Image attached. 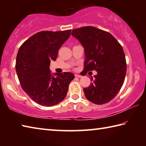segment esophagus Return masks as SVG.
<instances>
[{"label": "esophagus", "instance_id": "obj_1", "mask_svg": "<svg viewBox=\"0 0 146 146\" xmlns=\"http://www.w3.org/2000/svg\"><path fill=\"white\" fill-rule=\"evenodd\" d=\"M75 77H78V78H81V77H82V76H81V75H76V74H75Z\"/></svg>", "mask_w": 146, "mask_h": 146}]
</instances>
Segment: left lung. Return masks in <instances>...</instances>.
I'll use <instances>...</instances> for the list:
<instances>
[{
    "label": "left lung",
    "instance_id": "left-lung-1",
    "mask_svg": "<svg viewBox=\"0 0 146 146\" xmlns=\"http://www.w3.org/2000/svg\"><path fill=\"white\" fill-rule=\"evenodd\" d=\"M71 35L84 48V75L95 70L88 88H84L86 98L96 104H104L115 98L123 84L127 64L123 48L108 32L93 26L75 29Z\"/></svg>",
    "mask_w": 146,
    "mask_h": 146
}]
</instances>
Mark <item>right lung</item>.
Segmentation results:
<instances>
[{"label":"right lung","mask_w":146,"mask_h":146,"mask_svg":"<svg viewBox=\"0 0 146 146\" xmlns=\"http://www.w3.org/2000/svg\"><path fill=\"white\" fill-rule=\"evenodd\" d=\"M71 29L38 32L22 44L16 58L15 69L23 90L34 102L53 106L65 98L68 86L75 75L70 72L55 73L49 70L61 46L68 40Z\"/></svg>","instance_id":"right-lung-1"}]
</instances>
